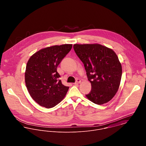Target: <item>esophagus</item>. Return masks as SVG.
I'll use <instances>...</instances> for the list:
<instances>
[{
	"mask_svg": "<svg viewBox=\"0 0 146 146\" xmlns=\"http://www.w3.org/2000/svg\"><path fill=\"white\" fill-rule=\"evenodd\" d=\"M81 83V80L79 79H78L76 80V82L75 83V84H80Z\"/></svg>",
	"mask_w": 146,
	"mask_h": 146,
	"instance_id": "esophagus-1",
	"label": "esophagus"
}]
</instances>
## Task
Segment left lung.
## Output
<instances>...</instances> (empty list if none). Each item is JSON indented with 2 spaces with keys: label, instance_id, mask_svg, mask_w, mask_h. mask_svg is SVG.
I'll return each instance as SVG.
<instances>
[{
  "label": "left lung",
  "instance_id": "8db88e82",
  "mask_svg": "<svg viewBox=\"0 0 146 146\" xmlns=\"http://www.w3.org/2000/svg\"><path fill=\"white\" fill-rule=\"evenodd\" d=\"M74 49L83 63L91 83V91L86 97L96 104L109 102L119 89L122 75L121 64L116 54L99 44H75Z\"/></svg>",
  "mask_w": 146,
  "mask_h": 146
}]
</instances>
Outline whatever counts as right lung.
<instances>
[{
    "label": "right lung",
    "mask_w": 146,
    "mask_h": 146,
    "mask_svg": "<svg viewBox=\"0 0 146 146\" xmlns=\"http://www.w3.org/2000/svg\"><path fill=\"white\" fill-rule=\"evenodd\" d=\"M72 44L54 45L34 53L26 64L25 83L32 98L47 108L58 104L69 87L63 85L57 66L72 48Z\"/></svg>",
    "instance_id": "add662e5"
}]
</instances>
